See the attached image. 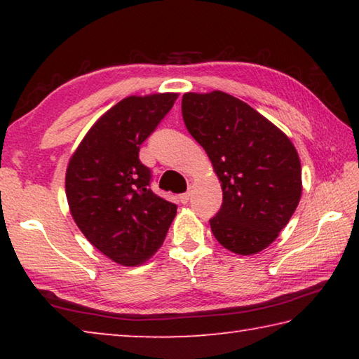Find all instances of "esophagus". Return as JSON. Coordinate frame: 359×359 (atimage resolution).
<instances>
[{
    "label": "esophagus",
    "instance_id": "esophagus-1",
    "mask_svg": "<svg viewBox=\"0 0 359 359\" xmlns=\"http://www.w3.org/2000/svg\"><path fill=\"white\" fill-rule=\"evenodd\" d=\"M190 198H191V191L188 190L187 193H184V194H180V203L182 204H187L188 201H190Z\"/></svg>",
    "mask_w": 359,
    "mask_h": 359
}]
</instances>
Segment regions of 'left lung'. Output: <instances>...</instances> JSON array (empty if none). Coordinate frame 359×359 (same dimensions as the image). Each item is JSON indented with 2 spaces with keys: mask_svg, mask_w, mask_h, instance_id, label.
Returning <instances> with one entry per match:
<instances>
[{
  "mask_svg": "<svg viewBox=\"0 0 359 359\" xmlns=\"http://www.w3.org/2000/svg\"><path fill=\"white\" fill-rule=\"evenodd\" d=\"M182 115L222 182V208L209 220L215 239L238 255L264 250L301 199L293 142L247 102L218 90L185 93Z\"/></svg>",
  "mask_w": 359,
  "mask_h": 359,
  "instance_id": "obj_1",
  "label": "left lung"
}]
</instances>
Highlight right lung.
I'll return each mask as SVG.
<instances>
[{"mask_svg":"<svg viewBox=\"0 0 359 359\" xmlns=\"http://www.w3.org/2000/svg\"><path fill=\"white\" fill-rule=\"evenodd\" d=\"M177 93L128 96L100 117L66 169L71 215L90 244L121 266L149 259L177 214L150 190L139 147L171 111Z\"/></svg>","mask_w":359,"mask_h":359,"instance_id":"right-lung-1","label":"right lung"}]
</instances>
